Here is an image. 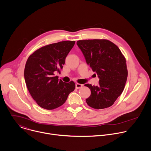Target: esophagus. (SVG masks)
<instances>
[{"label":"esophagus","mask_w":151,"mask_h":151,"mask_svg":"<svg viewBox=\"0 0 151 151\" xmlns=\"http://www.w3.org/2000/svg\"><path fill=\"white\" fill-rule=\"evenodd\" d=\"M82 86H83V85L77 83L75 84V88H76V89H79V88H81L82 87Z\"/></svg>","instance_id":"1"}]
</instances>
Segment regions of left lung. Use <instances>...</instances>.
Listing matches in <instances>:
<instances>
[{"label":"left lung","mask_w":151,"mask_h":151,"mask_svg":"<svg viewBox=\"0 0 151 151\" xmlns=\"http://www.w3.org/2000/svg\"><path fill=\"white\" fill-rule=\"evenodd\" d=\"M86 63L99 78V85L85 84L91 90L86 99L87 104L96 109L111 106L122 94L127 81L126 60L119 48L106 39L77 41Z\"/></svg>","instance_id":"8db88e82"}]
</instances>
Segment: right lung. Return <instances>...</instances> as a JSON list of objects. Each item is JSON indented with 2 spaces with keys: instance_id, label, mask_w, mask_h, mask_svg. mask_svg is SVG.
I'll return each mask as SVG.
<instances>
[{
  "instance_id": "obj_1",
  "label": "right lung",
  "mask_w": 151,
  "mask_h": 151,
  "mask_svg": "<svg viewBox=\"0 0 151 151\" xmlns=\"http://www.w3.org/2000/svg\"><path fill=\"white\" fill-rule=\"evenodd\" d=\"M75 41H62L43 47L28 58L24 69V79L34 100L42 108L52 110L61 106L75 84L64 82L55 76L60 73L68 54Z\"/></svg>"
}]
</instances>
